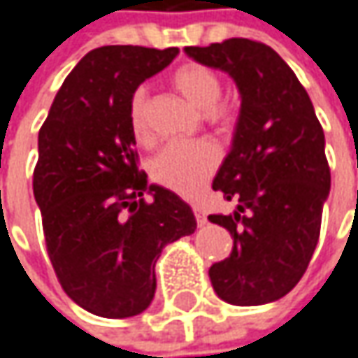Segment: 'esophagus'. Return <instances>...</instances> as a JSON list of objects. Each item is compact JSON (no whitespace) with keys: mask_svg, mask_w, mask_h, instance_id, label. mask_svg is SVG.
I'll return each instance as SVG.
<instances>
[{"mask_svg":"<svg viewBox=\"0 0 358 358\" xmlns=\"http://www.w3.org/2000/svg\"><path fill=\"white\" fill-rule=\"evenodd\" d=\"M192 210H194V217H196V222H199L200 227H202V224H206V215H204V210H202V208H200V206H194V208H192Z\"/></svg>","mask_w":358,"mask_h":358,"instance_id":"34e87169","label":"esophagus"}]
</instances>
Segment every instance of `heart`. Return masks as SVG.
I'll return each instance as SVG.
<instances>
[{
    "label": "heart",
    "mask_w": 358,
    "mask_h": 358,
    "mask_svg": "<svg viewBox=\"0 0 358 358\" xmlns=\"http://www.w3.org/2000/svg\"><path fill=\"white\" fill-rule=\"evenodd\" d=\"M172 83L182 95L196 109L204 111V121L210 127L224 129L233 123V107L219 101L222 83L219 74L200 62H186L172 74ZM129 127L139 143H150V119H148V91L143 87L136 89L129 101ZM221 162V154L215 143L206 139L196 141H172L159 150L152 159L154 180L178 192L182 196H194L206 180L213 176Z\"/></svg>",
    "instance_id": "heart-1"
}]
</instances>
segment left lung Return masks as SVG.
<instances>
[{"instance_id": "left-lung-1", "label": "left lung", "mask_w": 358, "mask_h": 358, "mask_svg": "<svg viewBox=\"0 0 358 358\" xmlns=\"http://www.w3.org/2000/svg\"><path fill=\"white\" fill-rule=\"evenodd\" d=\"M184 50L231 74L241 91L233 148L213 182L237 208L208 215L231 233L233 249L210 265V284L229 304L280 300L302 280L320 237L330 192L322 125L298 76L267 44L229 38Z\"/></svg>"}]
</instances>
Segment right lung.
<instances>
[{"label":"right lung","mask_w":358,"mask_h":358,"mask_svg":"<svg viewBox=\"0 0 358 358\" xmlns=\"http://www.w3.org/2000/svg\"><path fill=\"white\" fill-rule=\"evenodd\" d=\"M176 54L91 50L64 78L40 127L34 196L46 251L69 298L103 318L141 314L154 300L162 249L196 229L178 194L148 186L129 127L131 95Z\"/></svg>","instance_id":"1"}]
</instances>
